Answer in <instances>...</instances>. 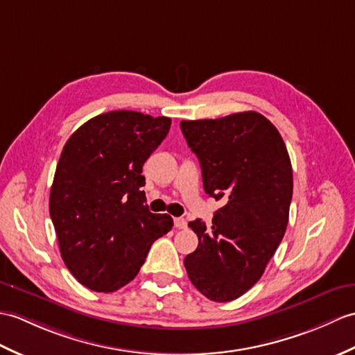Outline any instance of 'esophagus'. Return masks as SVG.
<instances>
[{"instance_id":"esophagus-1","label":"esophagus","mask_w":355,"mask_h":355,"mask_svg":"<svg viewBox=\"0 0 355 355\" xmlns=\"http://www.w3.org/2000/svg\"><path fill=\"white\" fill-rule=\"evenodd\" d=\"M174 225L178 230H183L187 228V220L184 218H174Z\"/></svg>"}]
</instances>
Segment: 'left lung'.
<instances>
[{
  "instance_id": "left-lung-1",
  "label": "left lung",
  "mask_w": 355,
  "mask_h": 355,
  "mask_svg": "<svg viewBox=\"0 0 355 355\" xmlns=\"http://www.w3.org/2000/svg\"><path fill=\"white\" fill-rule=\"evenodd\" d=\"M202 171L205 193L222 201L211 227L189 222L198 248L186 255L189 279L205 298L233 301L259 282L283 241L293 192L289 153L257 112L181 121Z\"/></svg>"
}]
</instances>
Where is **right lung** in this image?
Instances as JSON below:
<instances>
[{
    "label": "right lung",
    "instance_id": "add662e5",
    "mask_svg": "<svg viewBox=\"0 0 355 355\" xmlns=\"http://www.w3.org/2000/svg\"><path fill=\"white\" fill-rule=\"evenodd\" d=\"M171 128L166 116L107 112L64 144L49 193V215L66 268L95 292L133 279L154 241L174 225L148 210L142 166Z\"/></svg>",
    "mask_w": 355,
    "mask_h": 355
}]
</instances>
